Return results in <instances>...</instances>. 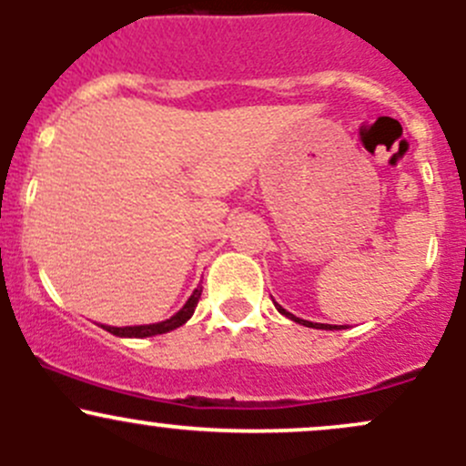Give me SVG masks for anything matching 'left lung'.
Listing matches in <instances>:
<instances>
[{"label":"left lung","instance_id":"left-lung-1","mask_svg":"<svg viewBox=\"0 0 466 466\" xmlns=\"http://www.w3.org/2000/svg\"><path fill=\"white\" fill-rule=\"evenodd\" d=\"M275 307H277V311L281 313V316H286V318H290V320L304 324V327H313V329H338V327H331V324H313V322H309V320H299V318H295L293 313H289V311H286V309H281L279 304H275Z\"/></svg>","mask_w":466,"mask_h":466}]
</instances>
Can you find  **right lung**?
I'll return each instance as SVG.
<instances>
[{
  "label": "right lung",
  "instance_id": "1",
  "mask_svg": "<svg viewBox=\"0 0 466 466\" xmlns=\"http://www.w3.org/2000/svg\"><path fill=\"white\" fill-rule=\"evenodd\" d=\"M200 293H203V289H196L194 293H191V298L187 299L185 307H182L176 316L168 318V320H164V322L139 324V327H103V329H106V331H110L112 336H121V338H148V336H157V333L173 331V329L182 327V324L194 316L196 307H198Z\"/></svg>",
  "mask_w": 466,
  "mask_h": 466
}]
</instances>
